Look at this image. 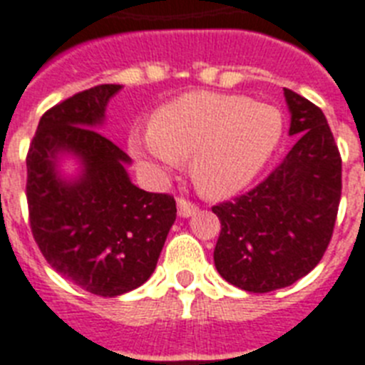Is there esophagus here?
I'll use <instances>...</instances> for the list:
<instances>
[{"mask_svg":"<svg viewBox=\"0 0 365 365\" xmlns=\"http://www.w3.org/2000/svg\"><path fill=\"white\" fill-rule=\"evenodd\" d=\"M177 209H179V216L188 218V216H194L195 212H197V205L185 200V197H179V200H177Z\"/></svg>","mask_w":365,"mask_h":365,"instance_id":"1","label":"esophagus"}]
</instances>
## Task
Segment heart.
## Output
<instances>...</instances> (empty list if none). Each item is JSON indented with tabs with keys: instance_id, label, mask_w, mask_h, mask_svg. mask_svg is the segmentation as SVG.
Listing matches in <instances>:
<instances>
[{
	"instance_id": "1",
	"label": "heart",
	"mask_w": 365,
	"mask_h": 365,
	"mask_svg": "<svg viewBox=\"0 0 365 365\" xmlns=\"http://www.w3.org/2000/svg\"><path fill=\"white\" fill-rule=\"evenodd\" d=\"M284 138V115L248 96L186 93L160 106L150 128L128 135V150L156 175H168L190 154V177L207 197L248 186L269 164Z\"/></svg>"
}]
</instances>
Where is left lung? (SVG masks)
<instances>
[{"instance_id":"left-lung-1","label":"left lung","mask_w":365,"mask_h":365,"mask_svg":"<svg viewBox=\"0 0 365 365\" xmlns=\"http://www.w3.org/2000/svg\"><path fill=\"white\" fill-rule=\"evenodd\" d=\"M289 135L298 140L261 185L212 207L222 231L215 248L220 276L250 293L293 285L323 259L341 197V156L327 117L284 89Z\"/></svg>"}]
</instances>
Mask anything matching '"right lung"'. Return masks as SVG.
<instances>
[{"label": "right lung", "instance_id": "right-lung-1", "mask_svg": "<svg viewBox=\"0 0 365 365\" xmlns=\"http://www.w3.org/2000/svg\"><path fill=\"white\" fill-rule=\"evenodd\" d=\"M119 89L104 83L50 108L26 158L33 239L56 272L98 297L145 284L177 216L173 195L132 185L130 156L95 130ZM63 154L81 160L76 180L56 170Z\"/></svg>", "mask_w": 365, "mask_h": 365}]
</instances>
